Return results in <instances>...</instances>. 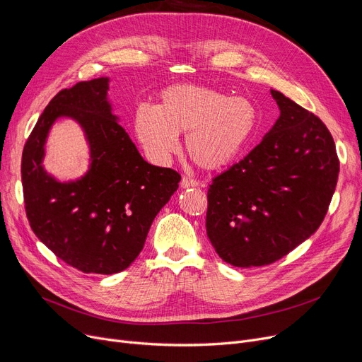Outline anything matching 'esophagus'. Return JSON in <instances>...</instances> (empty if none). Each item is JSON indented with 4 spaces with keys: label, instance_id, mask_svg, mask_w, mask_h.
<instances>
[{
    "label": "esophagus",
    "instance_id": "34e87169",
    "mask_svg": "<svg viewBox=\"0 0 362 362\" xmlns=\"http://www.w3.org/2000/svg\"><path fill=\"white\" fill-rule=\"evenodd\" d=\"M180 186L183 189H187V187H197L199 186V182L195 180V179H191V177H182L180 180Z\"/></svg>",
    "mask_w": 362,
    "mask_h": 362
}]
</instances>
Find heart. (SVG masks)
I'll return each mask as SVG.
<instances>
[{
	"instance_id": "heart-1",
	"label": "heart",
	"mask_w": 362,
	"mask_h": 362,
	"mask_svg": "<svg viewBox=\"0 0 362 362\" xmlns=\"http://www.w3.org/2000/svg\"><path fill=\"white\" fill-rule=\"evenodd\" d=\"M255 123L251 101L189 83L165 88L157 105L141 104L133 114V130L149 160L168 161L180 148L179 133H186L189 157L205 170L233 163L250 142Z\"/></svg>"
}]
</instances>
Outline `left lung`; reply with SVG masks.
Listing matches in <instances>:
<instances>
[{"label":"left lung","instance_id":"obj_1","mask_svg":"<svg viewBox=\"0 0 362 362\" xmlns=\"http://www.w3.org/2000/svg\"><path fill=\"white\" fill-rule=\"evenodd\" d=\"M280 116L248 156L213 179L206 235L235 267L272 264L317 232L334 194L339 160L317 116L272 89Z\"/></svg>","mask_w":362,"mask_h":362}]
</instances>
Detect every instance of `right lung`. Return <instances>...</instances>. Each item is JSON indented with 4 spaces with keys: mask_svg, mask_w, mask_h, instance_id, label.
<instances>
[{
    "mask_svg": "<svg viewBox=\"0 0 362 362\" xmlns=\"http://www.w3.org/2000/svg\"><path fill=\"white\" fill-rule=\"evenodd\" d=\"M108 89L110 79L98 78L60 90L37 119L22 157L33 233L71 267L95 274L123 272L136 259L180 182L177 171L142 158L112 112ZM62 117L81 126L90 148L87 173L69 182L43 167L49 130Z\"/></svg>",
    "mask_w": 362,
    "mask_h": 362,
    "instance_id": "right-lung-1",
    "label": "right lung"
}]
</instances>
